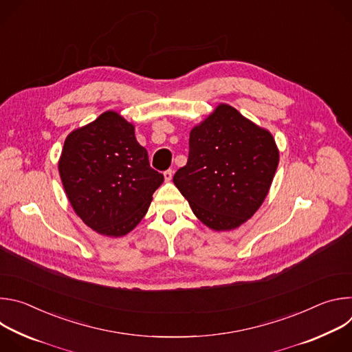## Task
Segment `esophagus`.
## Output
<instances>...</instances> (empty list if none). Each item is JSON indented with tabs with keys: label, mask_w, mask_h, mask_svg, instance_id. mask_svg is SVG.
<instances>
[{
	"label": "esophagus",
	"mask_w": 352,
	"mask_h": 352,
	"mask_svg": "<svg viewBox=\"0 0 352 352\" xmlns=\"http://www.w3.org/2000/svg\"><path fill=\"white\" fill-rule=\"evenodd\" d=\"M173 174H174L173 170L164 171V178H166V181H171V179H173Z\"/></svg>",
	"instance_id": "1"
}]
</instances>
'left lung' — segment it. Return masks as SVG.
<instances>
[{"instance_id":"8db88e82","label":"left lung","mask_w":352,"mask_h":352,"mask_svg":"<svg viewBox=\"0 0 352 352\" xmlns=\"http://www.w3.org/2000/svg\"><path fill=\"white\" fill-rule=\"evenodd\" d=\"M277 166L272 133L220 104L190 131L186 166L173 181L200 221L216 231L232 230L261 208Z\"/></svg>"}]
</instances>
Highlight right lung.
Segmentation results:
<instances>
[{
    "instance_id": "right-lung-1",
    "label": "right lung",
    "mask_w": 352,
    "mask_h": 352,
    "mask_svg": "<svg viewBox=\"0 0 352 352\" xmlns=\"http://www.w3.org/2000/svg\"><path fill=\"white\" fill-rule=\"evenodd\" d=\"M58 170L75 213L91 230L110 236L136 227L164 181L150 167L133 125L114 111L68 135Z\"/></svg>"
}]
</instances>
